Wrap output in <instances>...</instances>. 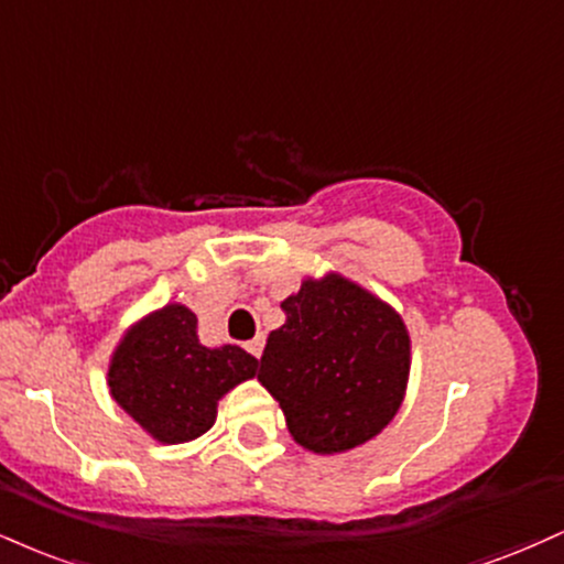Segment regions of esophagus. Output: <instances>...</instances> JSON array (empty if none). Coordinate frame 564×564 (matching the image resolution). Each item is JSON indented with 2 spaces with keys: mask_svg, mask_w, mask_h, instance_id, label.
<instances>
[{
  "mask_svg": "<svg viewBox=\"0 0 564 564\" xmlns=\"http://www.w3.org/2000/svg\"><path fill=\"white\" fill-rule=\"evenodd\" d=\"M262 347H264V336L260 334V336H254L252 341H247V351L252 357H260L262 355Z\"/></svg>",
  "mask_w": 564,
  "mask_h": 564,
  "instance_id": "1",
  "label": "esophagus"
}]
</instances>
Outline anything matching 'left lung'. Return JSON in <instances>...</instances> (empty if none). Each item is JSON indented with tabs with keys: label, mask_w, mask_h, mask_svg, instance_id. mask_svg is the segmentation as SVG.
<instances>
[{
	"label": "left lung",
	"mask_w": 564,
	"mask_h": 564,
	"mask_svg": "<svg viewBox=\"0 0 564 564\" xmlns=\"http://www.w3.org/2000/svg\"><path fill=\"white\" fill-rule=\"evenodd\" d=\"M281 310L286 323L268 336L257 378L296 444L334 454L381 433L410 372L402 317L341 275L304 281Z\"/></svg>",
	"instance_id": "1"
}]
</instances>
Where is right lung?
Wrapping results in <instances>:
<instances>
[{
    "mask_svg": "<svg viewBox=\"0 0 564 564\" xmlns=\"http://www.w3.org/2000/svg\"><path fill=\"white\" fill-rule=\"evenodd\" d=\"M257 365L230 344L202 347L194 312L171 304L123 338L110 365V391L154 438L183 444L213 429L217 399L254 378Z\"/></svg>",
    "mask_w": 564,
    "mask_h": 564,
    "instance_id": "right-lung-1",
    "label": "right lung"
}]
</instances>
